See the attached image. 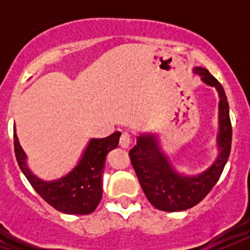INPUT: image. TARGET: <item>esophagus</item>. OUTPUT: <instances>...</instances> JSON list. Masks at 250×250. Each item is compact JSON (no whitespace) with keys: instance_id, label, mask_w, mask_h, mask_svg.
<instances>
[{"instance_id":"obj_1","label":"esophagus","mask_w":250,"mask_h":250,"mask_svg":"<svg viewBox=\"0 0 250 250\" xmlns=\"http://www.w3.org/2000/svg\"><path fill=\"white\" fill-rule=\"evenodd\" d=\"M131 135H130L129 132L125 131L123 132V135L120 138V145L121 147H129L130 144H131Z\"/></svg>"}]
</instances>
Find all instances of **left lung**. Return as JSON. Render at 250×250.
<instances>
[{
    "label": "left lung",
    "mask_w": 250,
    "mask_h": 250,
    "mask_svg": "<svg viewBox=\"0 0 250 250\" xmlns=\"http://www.w3.org/2000/svg\"><path fill=\"white\" fill-rule=\"evenodd\" d=\"M194 72L219 94V134L216 136L219 155L215 161L196 175L179 174L159 147L156 136L151 134L138 136L136 145L129 151L132 167L147 200L163 211L187 210L202 202L219 180L230 154L231 123L224 89L207 68L195 67Z\"/></svg>",
    "instance_id": "1"
}]
</instances>
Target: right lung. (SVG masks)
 <instances>
[{
  "label": "right lung",
  "instance_id": "obj_1",
  "mask_svg": "<svg viewBox=\"0 0 250 250\" xmlns=\"http://www.w3.org/2000/svg\"><path fill=\"white\" fill-rule=\"evenodd\" d=\"M121 132L107 138L91 139L76 167L62 178L43 182L27 167L26 154L13 131V145L20 169L30 184L47 204L66 214L86 215L96 209L103 196V173L106 155L118 146Z\"/></svg>",
  "mask_w": 250,
  "mask_h": 250
}]
</instances>
